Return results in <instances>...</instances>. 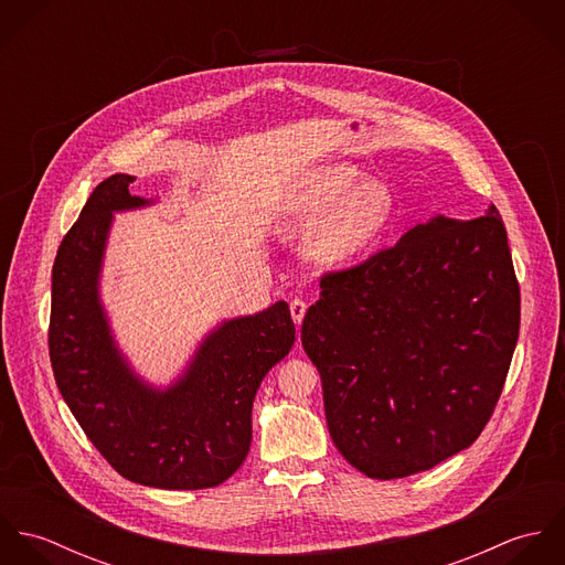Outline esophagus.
<instances>
[{
    "mask_svg": "<svg viewBox=\"0 0 565 565\" xmlns=\"http://www.w3.org/2000/svg\"><path fill=\"white\" fill-rule=\"evenodd\" d=\"M289 309H291V318H294V322L300 323L305 320V313H307V302H305V300L294 298V300L289 302Z\"/></svg>",
    "mask_w": 565,
    "mask_h": 565,
    "instance_id": "1",
    "label": "esophagus"
}]
</instances>
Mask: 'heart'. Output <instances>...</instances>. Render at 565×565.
Masks as SVG:
<instances>
[{
  "label": "heart",
  "instance_id": "1",
  "mask_svg": "<svg viewBox=\"0 0 565 565\" xmlns=\"http://www.w3.org/2000/svg\"><path fill=\"white\" fill-rule=\"evenodd\" d=\"M305 217L330 215L309 239L320 265H339L376 242L394 222L396 193L387 182L367 180L352 164H330L309 173L296 193Z\"/></svg>",
  "mask_w": 565,
  "mask_h": 565
}]
</instances>
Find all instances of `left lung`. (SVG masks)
<instances>
[{
  "label": "left lung",
  "instance_id": "obj_1",
  "mask_svg": "<svg viewBox=\"0 0 565 565\" xmlns=\"http://www.w3.org/2000/svg\"><path fill=\"white\" fill-rule=\"evenodd\" d=\"M302 322L337 450L370 479L424 472L477 441L520 332L500 213L435 217L326 271Z\"/></svg>",
  "mask_w": 565,
  "mask_h": 565
}]
</instances>
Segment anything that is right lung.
<instances>
[{"label": "right lung", "mask_w": 565, "mask_h": 565, "mask_svg": "<svg viewBox=\"0 0 565 565\" xmlns=\"http://www.w3.org/2000/svg\"><path fill=\"white\" fill-rule=\"evenodd\" d=\"M135 178L115 173L90 193L52 269L50 359L56 385L99 455L132 483L209 489L233 477L249 450L252 403L265 374L289 354L287 302L222 323L167 392L143 385L115 348L97 300L113 211L137 209Z\"/></svg>", "instance_id": "right-lung-1"}]
</instances>
